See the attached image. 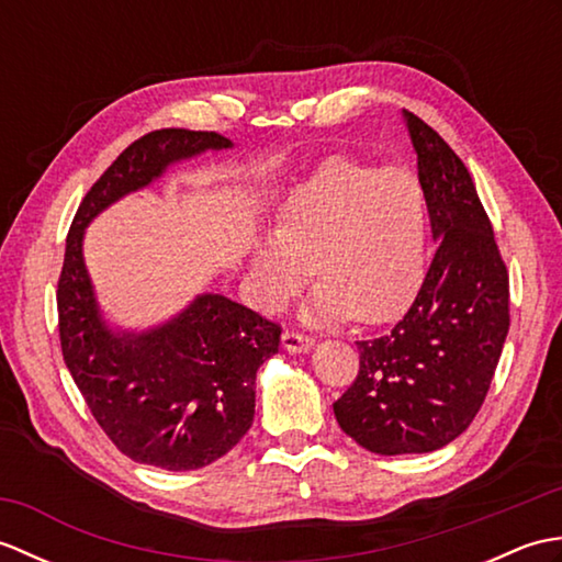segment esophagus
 I'll return each instance as SVG.
<instances>
[{
	"label": "esophagus",
	"instance_id": "34e87169",
	"mask_svg": "<svg viewBox=\"0 0 562 562\" xmlns=\"http://www.w3.org/2000/svg\"><path fill=\"white\" fill-rule=\"evenodd\" d=\"M282 348L296 355V352H308L314 348V338L304 336V333H296V330H284L282 333Z\"/></svg>",
	"mask_w": 562,
	"mask_h": 562
}]
</instances>
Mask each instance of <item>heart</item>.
<instances>
[{
  "label": "heart",
  "mask_w": 562,
  "mask_h": 562,
  "mask_svg": "<svg viewBox=\"0 0 562 562\" xmlns=\"http://www.w3.org/2000/svg\"><path fill=\"white\" fill-rule=\"evenodd\" d=\"M427 234L429 205L415 173L333 157L284 195L274 236L254 244L250 300L260 312H280L314 270L321 282L306 318L352 314L381 324L420 288Z\"/></svg>",
  "instance_id": "obj_1"
}]
</instances>
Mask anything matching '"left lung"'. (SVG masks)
I'll return each instance as SVG.
<instances>
[{
  "label": "left lung",
  "mask_w": 562,
  "mask_h": 562,
  "mask_svg": "<svg viewBox=\"0 0 562 562\" xmlns=\"http://www.w3.org/2000/svg\"><path fill=\"white\" fill-rule=\"evenodd\" d=\"M403 117L439 246L408 314L357 342L360 372L333 403L342 432L381 457L457 439L481 411L509 330V274L471 173L432 127Z\"/></svg>",
  "instance_id": "left-lung-1"
}]
</instances>
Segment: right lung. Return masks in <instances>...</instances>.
<instances>
[{
  "instance_id": "add662e5",
  "label": "right lung",
  "mask_w": 562,
  "mask_h": 562,
  "mask_svg": "<svg viewBox=\"0 0 562 562\" xmlns=\"http://www.w3.org/2000/svg\"><path fill=\"white\" fill-rule=\"evenodd\" d=\"M207 149H232V139L171 127L133 142L81 200L57 282L63 357L91 415L125 457L166 471L202 469L248 432L256 372L278 352L282 328L222 294H200L161 326L113 330L81 241L105 207Z\"/></svg>"
}]
</instances>
